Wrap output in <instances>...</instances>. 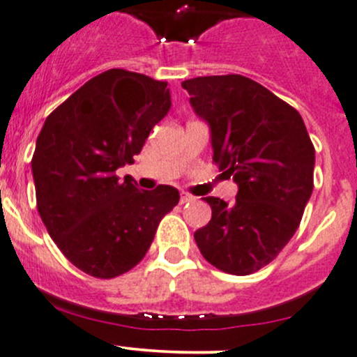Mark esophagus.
<instances>
[{
    "instance_id": "34e87169",
    "label": "esophagus",
    "mask_w": 357,
    "mask_h": 357,
    "mask_svg": "<svg viewBox=\"0 0 357 357\" xmlns=\"http://www.w3.org/2000/svg\"><path fill=\"white\" fill-rule=\"evenodd\" d=\"M192 200H193V197L190 195V193H181V199H179V202L188 204V202H192Z\"/></svg>"
}]
</instances>
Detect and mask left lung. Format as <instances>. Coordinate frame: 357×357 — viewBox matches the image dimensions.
Returning <instances> with one entry per match:
<instances>
[{
    "instance_id": "1",
    "label": "left lung",
    "mask_w": 357,
    "mask_h": 357,
    "mask_svg": "<svg viewBox=\"0 0 357 357\" xmlns=\"http://www.w3.org/2000/svg\"><path fill=\"white\" fill-rule=\"evenodd\" d=\"M181 86L211 132L213 160L237 183L231 204L206 197L213 216L193 234L220 271L248 275L291 241L314 188L316 151L302 116L242 75L199 76Z\"/></svg>"
}]
</instances>
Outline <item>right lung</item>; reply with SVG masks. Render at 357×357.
Wrapping results in <instances>:
<instances>
[{
    "instance_id": "obj_1",
    "label": "right lung",
    "mask_w": 357,
    "mask_h": 357,
    "mask_svg": "<svg viewBox=\"0 0 357 357\" xmlns=\"http://www.w3.org/2000/svg\"><path fill=\"white\" fill-rule=\"evenodd\" d=\"M169 109L167 82L108 69L45 120L31 162L38 213L62 255L85 274L112 279L136 266L179 202L174 186L139 190L130 176H116Z\"/></svg>"
}]
</instances>
